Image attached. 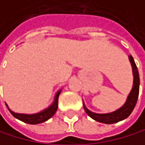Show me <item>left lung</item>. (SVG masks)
<instances>
[{
	"label": "left lung",
	"instance_id": "8db88e82",
	"mask_svg": "<svg viewBox=\"0 0 145 145\" xmlns=\"http://www.w3.org/2000/svg\"><path fill=\"white\" fill-rule=\"evenodd\" d=\"M129 59L130 61V64L133 70V76H134V82H133V88L127 98L126 103L121 106L120 109L116 110L115 112H109V113H96L89 111L85 106L83 103V108L86 113L93 120L98 121L101 123L105 124H112L117 123L120 120H123L127 119L133 112L135 106L137 105V102L138 99L139 95V84H140V79H139V73L137 65L135 63L134 58L132 56H129Z\"/></svg>",
	"mask_w": 145,
	"mask_h": 145
}]
</instances>
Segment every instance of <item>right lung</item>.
<instances>
[{"label":"right lung","instance_id":"right-lung-1","mask_svg":"<svg viewBox=\"0 0 145 145\" xmlns=\"http://www.w3.org/2000/svg\"><path fill=\"white\" fill-rule=\"evenodd\" d=\"M60 93H61V90H59L57 94H56L54 102L50 106H48L47 109H45L43 111H41L38 113H34V114L16 113L9 109L7 105H6L8 107V111L10 112V113L18 120L23 121V122H25V123H28V124H33V125L39 124V123L45 122V121H47L48 119H50L56 113V112L57 110V107H58V97H59Z\"/></svg>","mask_w":145,"mask_h":145}]
</instances>
